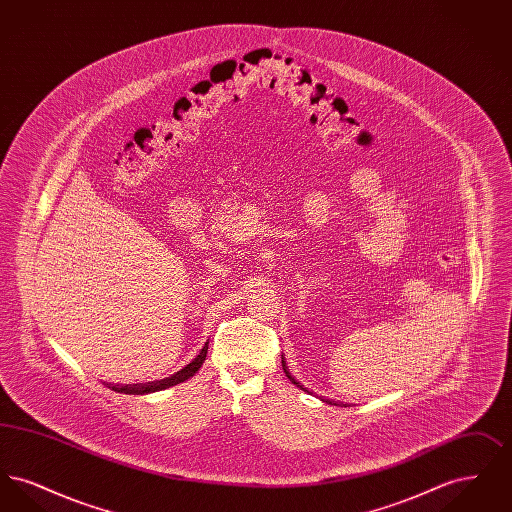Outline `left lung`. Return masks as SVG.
Masks as SVG:
<instances>
[{
  "label": "left lung",
  "mask_w": 512,
  "mask_h": 512,
  "mask_svg": "<svg viewBox=\"0 0 512 512\" xmlns=\"http://www.w3.org/2000/svg\"><path fill=\"white\" fill-rule=\"evenodd\" d=\"M282 359H284V357H282ZM282 366H284V372H286V376L292 380L293 384H295L297 388H301L303 391H309L307 388H303V386H301V384H299V382L293 378L292 374H290V370H288V366H286V361H282ZM320 399H322L324 403H328V405H340L338 401H332V399H324V397H320Z\"/></svg>",
  "instance_id": "8db88e82"
}]
</instances>
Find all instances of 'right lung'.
<instances>
[{
  "label": "right lung",
  "mask_w": 512,
  "mask_h": 512,
  "mask_svg": "<svg viewBox=\"0 0 512 512\" xmlns=\"http://www.w3.org/2000/svg\"><path fill=\"white\" fill-rule=\"evenodd\" d=\"M207 349H209V341L203 345V349L199 351V355L195 357L190 365L184 366L182 370H178L176 374H172L169 378L155 380V382H146V384H126V386L107 384V388H111V390L117 391V393H128V395H146V393H153V391L167 390V388H172L176 384H182V382H186L188 378L194 376L195 372L205 363Z\"/></svg>",
  "instance_id": "obj_1"
}]
</instances>
